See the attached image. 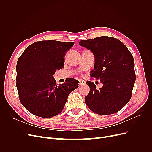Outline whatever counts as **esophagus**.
I'll use <instances>...</instances> for the list:
<instances>
[{
	"mask_svg": "<svg viewBox=\"0 0 152 152\" xmlns=\"http://www.w3.org/2000/svg\"><path fill=\"white\" fill-rule=\"evenodd\" d=\"M86 84V81L83 80H81L79 81V86H83Z\"/></svg>",
	"mask_w": 152,
	"mask_h": 152,
	"instance_id": "esophagus-1",
	"label": "esophagus"
}]
</instances>
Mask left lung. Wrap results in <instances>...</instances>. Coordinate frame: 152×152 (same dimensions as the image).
I'll list each match as a JSON object with an SVG mask.
<instances>
[{
	"label": "left lung",
	"mask_w": 152,
	"mask_h": 152,
	"mask_svg": "<svg viewBox=\"0 0 152 152\" xmlns=\"http://www.w3.org/2000/svg\"><path fill=\"white\" fill-rule=\"evenodd\" d=\"M79 44L94 54V70L91 77L103 84L97 89L94 82H86L90 87L85 98L87 107L102 115L118 112L129 102L136 81L132 54L121 40L111 37L82 40Z\"/></svg>",
	"instance_id": "8db88e82"
}]
</instances>
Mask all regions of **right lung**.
<instances>
[{
	"label": "right lung",
	"mask_w": 152,
	"mask_h": 152,
	"mask_svg": "<svg viewBox=\"0 0 152 152\" xmlns=\"http://www.w3.org/2000/svg\"><path fill=\"white\" fill-rule=\"evenodd\" d=\"M74 42L42 40L27 47L18 58L16 85L21 103L36 116L50 118L62 112L79 81L67 78L56 84L53 75L64 67L65 53Z\"/></svg>",
	"instance_id": "1"
}]
</instances>
